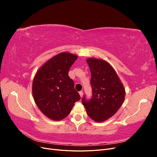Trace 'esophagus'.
<instances>
[{
	"instance_id": "34e87169",
	"label": "esophagus",
	"mask_w": 157,
	"mask_h": 157,
	"mask_svg": "<svg viewBox=\"0 0 157 157\" xmlns=\"http://www.w3.org/2000/svg\"><path fill=\"white\" fill-rule=\"evenodd\" d=\"M79 95H80V96L82 98V96H83V92L82 91H80L79 92Z\"/></svg>"
}]
</instances>
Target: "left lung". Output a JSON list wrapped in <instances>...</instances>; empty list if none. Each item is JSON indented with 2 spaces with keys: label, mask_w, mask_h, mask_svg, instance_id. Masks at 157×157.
<instances>
[{
  "label": "left lung",
  "mask_w": 157,
  "mask_h": 157,
  "mask_svg": "<svg viewBox=\"0 0 157 157\" xmlns=\"http://www.w3.org/2000/svg\"><path fill=\"white\" fill-rule=\"evenodd\" d=\"M91 73L92 98L82 102L88 115L95 122H103L113 117L125 98V89L118 76L107 61L90 58L86 59Z\"/></svg>",
  "instance_id": "8db88e82"
}]
</instances>
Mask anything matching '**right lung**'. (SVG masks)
Masks as SVG:
<instances>
[{
    "label": "right lung",
    "instance_id": "1",
    "mask_svg": "<svg viewBox=\"0 0 157 157\" xmlns=\"http://www.w3.org/2000/svg\"><path fill=\"white\" fill-rule=\"evenodd\" d=\"M77 55L61 52L42 65L33 81L32 93L37 107L51 120L59 121L68 116L80 99L68 75Z\"/></svg>",
    "mask_w": 157,
    "mask_h": 157
}]
</instances>
